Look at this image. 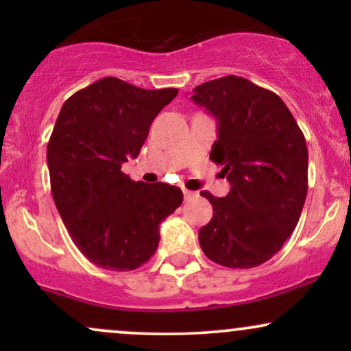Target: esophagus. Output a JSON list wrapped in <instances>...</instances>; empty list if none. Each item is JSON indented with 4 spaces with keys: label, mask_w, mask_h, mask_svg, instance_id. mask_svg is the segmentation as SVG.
<instances>
[{
    "label": "esophagus",
    "mask_w": 351,
    "mask_h": 351,
    "mask_svg": "<svg viewBox=\"0 0 351 351\" xmlns=\"http://www.w3.org/2000/svg\"><path fill=\"white\" fill-rule=\"evenodd\" d=\"M183 195H184V199L189 201V199L195 198L196 193H195V191H189V189H183Z\"/></svg>",
    "instance_id": "esophagus-1"
}]
</instances>
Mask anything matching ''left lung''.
<instances>
[{
    "label": "left lung",
    "mask_w": 351,
    "mask_h": 351,
    "mask_svg": "<svg viewBox=\"0 0 351 351\" xmlns=\"http://www.w3.org/2000/svg\"><path fill=\"white\" fill-rule=\"evenodd\" d=\"M191 100L217 122L211 160L231 191L201 195L213 204L199 229L203 252L232 269L264 264L295 229L307 196L308 152L291 110L274 92L237 75L193 88Z\"/></svg>",
    "instance_id": "1"
}]
</instances>
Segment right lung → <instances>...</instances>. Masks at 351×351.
I'll list each match as a JSON object with an SVG mask.
<instances>
[{"mask_svg": "<svg viewBox=\"0 0 351 351\" xmlns=\"http://www.w3.org/2000/svg\"><path fill=\"white\" fill-rule=\"evenodd\" d=\"M176 94L104 77L60 108L47 143L52 198L74 244L99 267L134 271L147 263L162 221L183 203L178 186L134 181L122 171Z\"/></svg>", "mask_w": 351, "mask_h": 351, "instance_id": "right-lung-1", "label": "right lung"}]
</instances>
